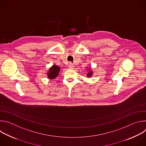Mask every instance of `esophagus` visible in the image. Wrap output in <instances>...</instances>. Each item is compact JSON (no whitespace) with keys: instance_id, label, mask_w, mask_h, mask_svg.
I'll return each instance as SVG.
<instances>
[{"instance_id":"obj_1","label":"esophagus","mask_w":146,"mask_h":146,"mask_svg":"<svg viewBox=\"0 0 146 146\" xmlns=\"http://www.w3.org/2000/svg\"><path fill=\"white\" fill-rule=\"evenodd\" d=\"M73 68V64H72V63H70L69 64V68H70V69H72Z\"/></svg>"}]
</instances>
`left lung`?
<instances>
[{"mask_svg":"<svg viewBox=\"0 0 146 146\" xmlns=\"http://www.w3.org/2000/svg\"><path fill=\"white\" fill-rule=\"evenodd\" d=\"M92 74H93V73H92V71L91 70H89V72L87 73V77H90L91 76H92Z\"/></svg>","mask_w":146,"mask_h":146,"instance_id":"left-lung-1","label":"left lung"}]
</instances>
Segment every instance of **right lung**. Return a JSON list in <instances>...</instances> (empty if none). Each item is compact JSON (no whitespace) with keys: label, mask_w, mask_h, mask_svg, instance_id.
I'll list each match as a JSON object with an SVG mask.
<instances>
[{"label":"right lung","mask_w":146,"mask_h":146,"mask_svg":"<svg viewBox=\"0 0 146 146\" xmlns=\"http://www.w3.org/2000/svg\"><path fill=\"white\" fill-rule=\"evenodd\" d=\"M59 71L60 68L55 65H54L51 68H50L48 73H47L48 78L50 79H55L56 77L58 76Z\"/></svg>","instance_id":"1"}]
</instances>
